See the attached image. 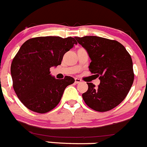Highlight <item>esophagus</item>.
Returning <instances> with one entry per match:
<instances>
[{
  "instance_id": "34e87169",
  "label": "esophagus",
  "mask_w": 147,
  "mask_h": 147,
  "mask_svg": "<svg viewBox=\"0 0 147 147\" xmlns=\"http://www.w3.org/2000/svg\"><path fill=\"white\" fill-rule=\"evenodd\" d=\"M81 82H82V80H81L80 79H78V78H76V79H75V83L76 84H79L81 83Z\"/></svg>"
}]
</instances>
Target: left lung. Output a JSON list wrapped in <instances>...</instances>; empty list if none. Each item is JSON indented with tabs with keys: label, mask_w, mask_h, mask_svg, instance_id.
Wrapping results in <instances>:
<instances>
[{
	"label": "left lung",
	"mask_w": 147,
	"mask_h": 147,
	"mask_svg": "<svg viewBox=\"0 0 147 147\" xmlns=\"http://www.w3.org/2000/svg\"><path fill=\"white\" fill-rule=\"evenodd\" d=\"M74 38L87 51L89 71L100 80L97 87L87 83L88 90L82 94L85 103L98 112L112 110L125 98L134 82L131 55L115 40L97 36Z\"/></svg>",
	"instance_id": "1"
}]
</instances>
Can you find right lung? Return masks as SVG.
<instances>
[{
    "label": "right lung",
    "instance_id": "add662e5",
    "mask_svg": "<svg viewBox=\"0 0 147 147\" xmlns=\"http://www.w3.org/2000/svg\"><path fill=\"white\" fill-rule=\"evenodd\" d=\"M77 44L69 37H39L26 40L12 61L13 87L20 101L32 111L45 113L56 107L65 87L75 82L71 76L56 79L50 68L61 65L66 52Z\"/></svg>",
    "mask_w": 147,
    "mask_h": 147
}]
</instances>
